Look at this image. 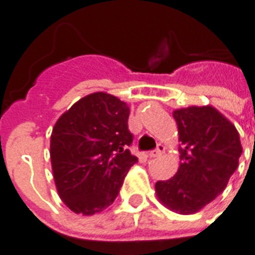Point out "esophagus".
<instances>
[{
  "mask_svg": "<svg viewBox=\"0 0 255 255\" xmlns=\"http://www.w3.org/2000/svg\"><path fill=\"white\" fill-rule=\"evenodd\" d=\"M163 152H164V147L162 145V144H158L157 149H154L153 152L149 153V157H150V158H154V157H159V155H161Z\"/></svg>",
  "mask_w": 255,
  "mask_h": 255,
  "instance_id": "obj_1",
  "label": "esophagus"
}]
</instances>
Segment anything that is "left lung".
I'll use <instances>...</instances> for the list:
<instances>
[{
  "mask_svg": "<svg viewBox=\"0 0 255 255\" xmlns=\"http://www.w3.org/2000/svg\"><path fill=\"white\" fill-rule=\"evenodd\" d=\"M172 116L181 162L175 176L155 182V195L170 211L193 215L225 190L243 147L235 125L212 106L179 108Z\"/></svg>",
  "mask_w": 255,
  "mask_h": 255,
  "instance_id": "1",
  "label": "left lung"
}]
</instances>
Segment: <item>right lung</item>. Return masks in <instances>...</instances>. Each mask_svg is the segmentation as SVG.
<instances>
[{
  "instance_id": "add662e5",
  "label": "right lung",
  "mask_w": 255,
  "mask_h": 255,
  "mask_svg": "<svg viewBox=\"0 0 255 255\" xmlns=\"http://www.w3.org/2000/svg\"><path fill=\"white\" fill-rule=\"evenodd\" d=\"M130 108L105 92L88 94L56 121L51 164L56 189L74 213L96 215L114 203L138 158L126 149Z\"/></svg>"
}]
</instances>
